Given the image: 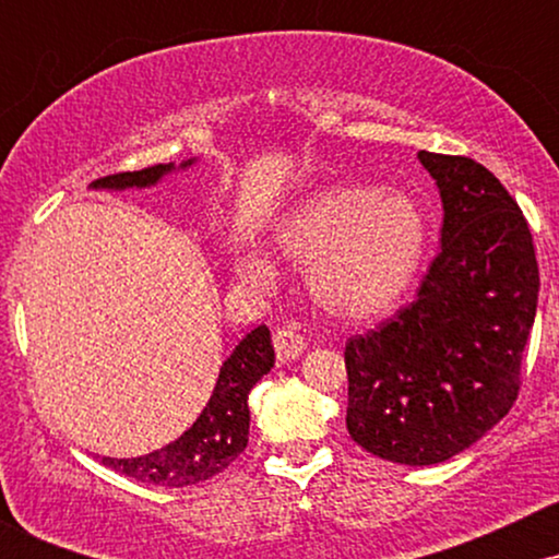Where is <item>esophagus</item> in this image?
<instances>
[{
    "instance_id": "34e87169",
    "label": "esophagus",
    "mask_w": 559,
    "mask_h": 559,
    "mask_svg": "<svg viewBox=\"0 0 559 559\" xmlns=\"http://www.w3.org/2000/svg\"><path fill=\"white\" fill-rule=\"evenodd\" d=\"M273 346L281 360H297L305 352V338L294 325H281V329L273 331Z\"/></svg>"
}]
</instances>
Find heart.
I'll return each mask as SVG.
<instances>
[{
	"label": "heart",
	"mask_w": 559,
	"mask_h": 559,
	"mask_svg": "<svg viewBox=\"0 0 559 559\" xmlns=\"http://www.w3.org/2000/svg\"><path fill=\"white\" fill-rule=\"evenodd\" d=\"M275 239L294 265H310L307 284L323 310L362 320L389 312L415 284L428 226L402 191L331 183L288 210ZM243 271L271 275L273 262L249 254Z\"/></svg>",
	"instance_id": "obj_1"
}]
</instances>
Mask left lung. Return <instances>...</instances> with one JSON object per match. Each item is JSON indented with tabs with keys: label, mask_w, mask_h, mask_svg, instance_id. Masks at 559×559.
Returning a JSON list of instances; mask_svg holds the SVG:
<instances>
[{
	"label": "left lung",
	"mask_w": 559,
	"mask_h": 559,
	"mask_svg": "<svg viewBox=\"0 0 559 559\" xmlns=\"http://www.w3.org/2000/svg\"><path fill=\"white\" fill-rule=\"evenodd\" d=\"M418 157L444 204L441 252L413 305L346 342V428L376 457L436 465L515 404L538 265L528 223L493 173L471 157Z\"/></svg>",
	"instance_id": "8db88e82"
}]
</instances>
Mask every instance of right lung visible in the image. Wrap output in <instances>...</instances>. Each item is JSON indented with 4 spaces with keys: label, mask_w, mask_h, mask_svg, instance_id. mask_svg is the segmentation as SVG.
I'll return each instance as SVG.
<instances>
[{
    "label": "right lung",
    "mask_w": 559,
    "mask_h": 559,
    "mask_svg": "<svg viewBox=\"0 0 559 559\" xmlns=\"http://www.w3.org/2000/svg\"><path fill=\"white\" fill-rule=\"evenodd\" d=\"M194 159H186L178 168H189ZM176 170V165H152V168L133 173H115L92 183V189H146L159 178ZM275 362L271 331L258 325L241 338L239 346L221 365V376L210 396L207 407L199 413L194 426L183 431L168 447L155 449L144 457H102V465L126 476L155 486H181L199 484L223 473L243 452L249 441V391L262 376L271 373Z\"/></svg>",
    "instance_id": "obj_1"
}]
</instances>
